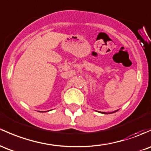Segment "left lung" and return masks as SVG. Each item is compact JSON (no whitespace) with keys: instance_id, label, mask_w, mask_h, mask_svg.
<instances>
[{"instance_id":"obj_1","label":"left lung","mask_w":151,"mask_h":151,"mask_svg":"<svg viewBox=\"0 0 151 151\" xmlns=\"http://www.w3.org/2000/svg\"><path fill=\"white\" fill-rule=\"evenodd\" d=\"M102 113H104V112H102Z\"/></svg>"}]
</instances>
